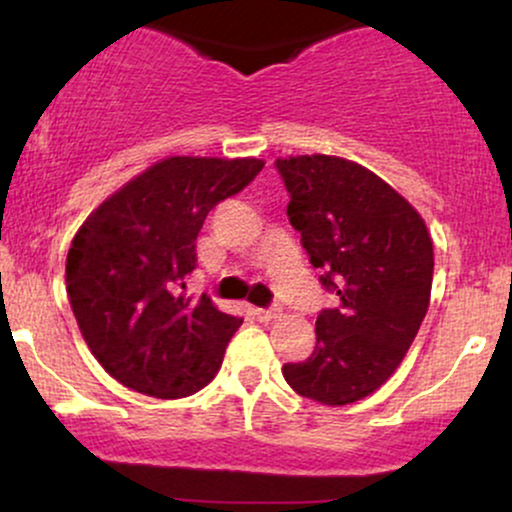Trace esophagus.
<instances>
[{"label": "esophagus", "instance_id": "esophagus-1", "mask_svg": "<svg viewBox=\"0 0 512 512\" xmlns=\"http://www.w3.org/2000/svg\"><path fill=\"white\" fill-rule=\"evenodd\" d=\"M279 315H281L279 305H269V308H260V310H257V317H260L262 322L274 320V317H279Z\"/></svg>", "mask_w": 512, "mask_h": 512}]
</instances>
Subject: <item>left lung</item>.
Returning a JSON list of instances; mask_svg holds the SVG:
<instances>
[{
  "label": "left lung",
  "mask_w": 512,
  "mask_h": 512,
  "mask_svg": "<svg viewBox=\"0 0 512 512\" xmlns=\"http://www.w3.org/2000/svg\"><path fill=\"white\" fill-rule=\"evenodd\" d=\"M320 284L337 308L315 320V349L284 363L301 397L342 407L368 397L395 373L424 322L433 281L426 223L402 195L368 168L337 156L276 158Z\"/></svg>",
  "instance_id": "left-lung-1"
}]
</instances>
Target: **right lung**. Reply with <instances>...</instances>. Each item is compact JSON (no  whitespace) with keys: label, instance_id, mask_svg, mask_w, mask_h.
<instances>
[{"label":"right lung","instance_id":"obj_1","mask_svg":"<svg viewBox=\"0 0 512 512\" xmlns=\"http://www.w3.org/2000/svg\"><path fill=\"white\" fill-rule=\"evenodd\" d=\"M264 168L260 158L173 156L108 197L67 255V293L98 363L142 395L178 399L221 368L236 315L187 298L207 214Z\"/></svg>","mask_w":512,"mask_h":512}]
</instances>
